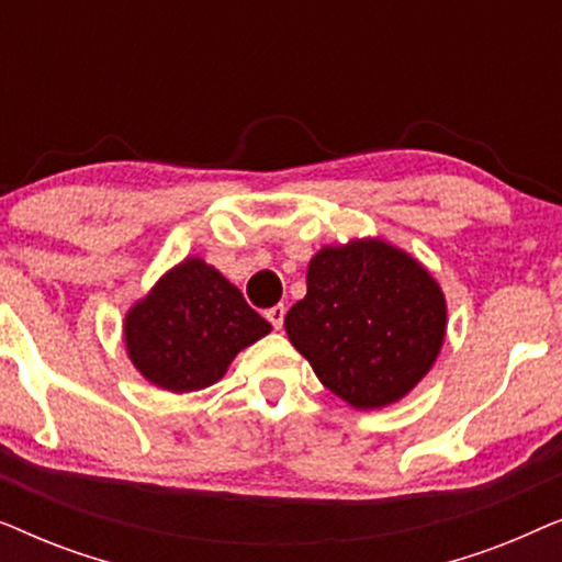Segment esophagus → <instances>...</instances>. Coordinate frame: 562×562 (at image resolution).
<instances>
[{"label":"esophagus","mask_w":562,"mask_h":562,"mask_svg":"<svg viewBox=\"0 0 562 562\" xmlns=\"http://www.w3.org/2000/svg\"><path fill=\"white\" fill-rule=\"evenodd\" d=\"M283 317H286V306H283V304H276V306H271V310L266 312V319L271 322L276 329L283 327Z\"/></svg>","instance_id":"obj_1"}]
</instances>
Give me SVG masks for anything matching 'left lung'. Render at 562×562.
I'll return each instance as SVG.
<instances>
[{"mask_svg":"<svg viewBox=\"0 0 562 562\" xmlns=\"http://www.w3.org/2000/svg\"><path fill=\"white\" fill-rule=\"evenodd\" d=\"M289 340L317 379L358 409L402 398L429 371L445 337V299L417 260L381 240L312 258Z\"/></svg>","mask_w":562,"mask_h":562,"instance_id":"1","label":"left lung"}]
</instances>
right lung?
<instances>
[{"mask_svg":"<svg viewBox=\"0 0 562 562\" xmlns=\"http://www.w3.org/2000/svg\"><path fill=\"white\" fill-rule=\"evenodd\" d=\"M268 333L240 291L199 258L166 273L125 322L137 371L173 394L212 386L237 352Z\"/></svg>","mask_w":562,"mask_h":562,"instance_id":"obj_1","label":"right lung"}]
</instances>
